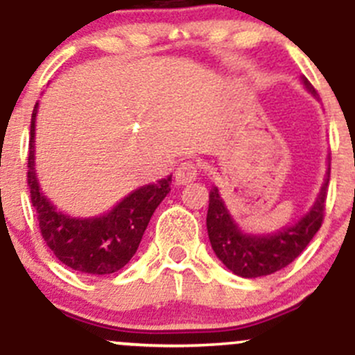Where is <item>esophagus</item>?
Here are the masks:
<instances>
[{
    "instance_id": "1",
    "label": "esophagus",
    "mask_w": 355,
    "mask_h": 355,
    "mask_svg": "<svg viewBox=\"0 0 355 355\" xmlns=\"http://www.w3.org/2000/svg\"><path fill=\"white\" fill-rule=\"evenodd\" d=\"M199 175V164L194 163V161H184V163L178 164L177 171H175V180L177 184L185 185V184H191L198 178Z\"/></svg>"
}]
</instances>
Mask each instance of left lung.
<instances>
[{"label":"left lung","mask_w":355,"mask_h":355,"mask_svg":"<svg viewBox=\"0 0 355 355\" xmlns=\"http://www.w3.org/2000/svg\"><path fill=\"white\" fill-rule=\"evenodd\" d=\"M302 82L311 94L318 96L316 89L306 77H302ZM328 182H330V157H328L327 178L313 207L297 223L268 235L244 234L228 213L218 187L211 189L206 227L211 247L218 259L242 278L266 277L275 271L284 270L295 257H299V254L309 245L316 232L321 228Z\"/></svg>","instance_id":"obj_1"}]
</instances>
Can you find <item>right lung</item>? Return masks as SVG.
Instances as JSON below:
<instances>
[{
  "mask_svg": "<svg viewBox=\"0 0 355 355\" xmlns=\"http://www.w3.org/2000/svg\"><path fill=\"white\" fill-rule=\"evenodd\" d=\"M37 106L39 103H35L31 120L27 184L42 239L53 254L71 270L89 275L114 273L137 252L153 213L170 192L171 175L156 184L139 187L103 216H68L42 194L35 177L34 134Z\"/></svg>",
  "mask_w": 355,
  "mask_h": 355,
  "instance_id": "add662e5",
  "label": "right lung"
}]
</instances>
